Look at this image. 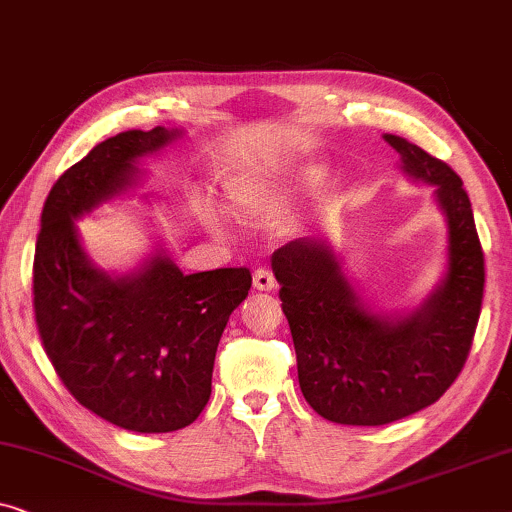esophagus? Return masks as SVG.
<instances>
[{
	"mask_svg": "<svg viewBox=\"0 0 512 512\" xmlns=\"http://www.w3.org/2000/svg\"><path fill=\"white\" fill-rule=\"evenodd\" d=\"M275 286H277V282H275V277H272V272L263 270V268L254 272V289L256 291H275Z\"/></svg>",
	"mask_w": 512,
	"mask_h": 512,
	"instance_id": "34e87169",
	"label": "esophagus"
}]
</instances>
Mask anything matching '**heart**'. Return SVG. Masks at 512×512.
Returning <instances> with one entry per match:
<instances>
[{
  "label": "heart",
  "instance_id": "heart-1",
  "mask_svg": "<svg viewBox=\"0 0 512 512\" xmlns=\"http://www.w3.org/2000/svg\"><path fill=\"white\" fill-rule=\"evenodd\" d=\"M331 167L324 160H303V163L270 170V167H249L226 181L223 198L233 214L256 216L279 212L291 202L317 193L326 184Z\"/></svg>",
  "mask_w": 512,
  "mask_h": 512
}]
</instances>
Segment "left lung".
Returning a JSON list of instances; mask_svg holds the SVG:
<instances>
[{"mask_svg": "<svg viewBox=\"0 0 512 512\" xmlns=\"http://www.w3.org/2000/svg\"><path fill=\"white\" fill-rule=\"evenodd\" d=\"M401 172L433 188L445 216V265L422 303L377 312L326 237H298L270 258L282 286L298 382L314 412L335 424L382 426L429 408L464 368L478 326L485 258L457 172L417 144L382 135Z\"/></svg>", "mask_w": 512, "mask_h": 512, "instance_id": "left-lung-1", "label": "left lung"}]
</instances>
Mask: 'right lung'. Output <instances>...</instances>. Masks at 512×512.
I'll list each match as a JSON object with an SVG mask.
<instances>
[{"instance_id":"right-lung-1","label":"right lung","mask_w":512,"mask_h":512,"mask_svg":"<svg viewBox=\"0 0 512 512\" xmlns=\"http://www.w3.org/2000/svg\"><path fill=\"white\" fill-rule=\"evenodd\" d=\"M184 135L158 125L104 139L55 181L41 212L34 314L46 354L83 408L125 431L167 433L198 419L223 328L251 289L247 268L184 275L163 240L121 272L83 249L76 221L132 198L142 160Z\"/></svg>"}]
</instances>
